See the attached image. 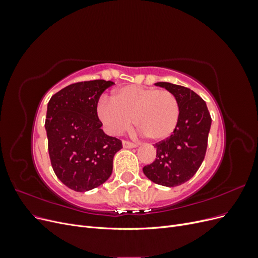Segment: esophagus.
Returning <instances> with one entry per match:
<instances>
[{
    "instance_id": "esophagus-1",
    "label": "esophagus",
    "mask_w": 258,
    "mask_h": 258,
    "mask_svg": "<svg viewBox=\"0 0 258 258\" xmlns=\"http://www.w3.org/2000/svg\"><path fill=\"white\" fill-rule=\"evenodd\" d=\"M122 146L124 148H135V147H137V144L131 143L129 141H122Z\"/></svg>"
}]
</instances>
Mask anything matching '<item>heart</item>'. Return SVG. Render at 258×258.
<instances>
[{
  "label": "heart",
  "mask_w": 258,
  "mask_h": 258,
  "mask_svg": "<svg viewBox=\"0 0 258 258\" xmlns=\"http://www.w3.org/2000/svg\"><path fill=\"white\" fill-rule=\"evenodd\" d=\"M97 114L110 135L122 134L134 118L137 128L152 141L159 142L173 134L181 108L170 90L126 85L114 91L113 100L101 99Z\"/></svg>",
  "instance_id": "b5f03b06"
}]
</instances>
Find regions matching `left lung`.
Returning a JSON list of instances; mask_svg holds the SVG:
<instances>
[{
    "instance_id": "8db88e82",
    "label": "left lung",
    "mask_w": 258,
    "mask_h": 258,
    "mask_svg": "<svg viewBox=\"0 0 258 258\" xmlns=\"http://www.w3.org/2000/svg\"><path fill=\"white\" fill-rule=\"evenodd\" d=\"M155 85L174 93L181 114L173 134L155 145L156 159L143 172L156 184L174 187L188 181L200 168L212 119L205 101L189 88L166 82Z\"/></svg>"
}]
</instances>
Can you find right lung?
<instances>
[{
  "label": "right lung",
  "mask_w": 258,
  "mask_h": 258,
  "mask_svg": "<svg viewBox=\"0 0 258 258\" xmlns=\"http://www.w3.org/2000/svg\"><path fill=\"white\" fill-rule=\"evenodd\" d=\"M114 83L95 80L67 86L47 104L45 129L48 152L57 177L75 191L102 185L113 171V158L121 141L101 129L97 105Z\"/></svg>",
  "instance_id": "obj_1"
}]
</instances>
